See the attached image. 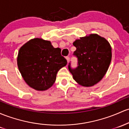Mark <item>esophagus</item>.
Listing matches in <instances>:
<instances>
[{
	"label": "esophagus",
	"instance_id": "obj_1",
	"mask_svg": "<svg viewBox=\"0 0 129 129\" xmlns=\"http://www.w3.org/2000/svg\"><path fill=\"white\" fill-rule=\"evenodd\" d=\"M66 60H67V62H69V60H70V58H69V56H67V57H66Z\"/></svg>",
	"mask_w": 129,
	"mask_h": 129
}]
</instances>
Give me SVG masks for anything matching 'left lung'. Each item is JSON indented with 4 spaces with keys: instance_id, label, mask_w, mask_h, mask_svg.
Here are the masks:
<instances>
[{
    "instance_id": "8db88e82",
    "label": "left lung",
    "mask_w": 129,
    "mask_h": 129,
    "mask_svg": "<svg viewBox=\"0 0 129 129\" xmlns=\"http://www.w3.org/2000/svg\"><path fill=\"white\" fill-rule=\"evenodd\" d=\"M76 47L73 54L78 58V67L69 70L78 84L91 87L104 78L111 63V45L105 38L91 34L73 43Z\"/></svg>"
}]
</instances>
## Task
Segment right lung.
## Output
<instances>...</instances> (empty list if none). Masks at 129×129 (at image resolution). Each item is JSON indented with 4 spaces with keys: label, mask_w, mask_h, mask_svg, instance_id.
Instances as JSON below:
<instances>
[{
    "label": "right lung",
    "mask_w": 129,
    "mask_h": 129,
    "mask_svg": "<svg viewBox=\"0 0 129 129\" xmlns=\"http://www.w3.org/2000/svg\"><path fill=\"white\" fill-rule=\"evenodd\" d=\"M60 51L59 48L53 47L50 41L40 38L31 39L21 46L17 64L28 86L43 91L53 85L57 72L67 63Z\"/></svg>",
    "instance_id": "1"
}]
</instances>
